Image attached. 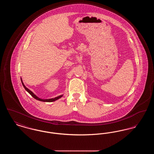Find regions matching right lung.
<instances>
[{
  "label": "right lung",
  "instance_id": "1",
  "mask_svg": "<svg viewBox=\"0 0 154 154\" xmlns=\"http://www.w3.org/2000/svg\"><path fill=\"white\" fill-rule=\"evenodd\" d=\"M21 82H22V85H23V87H24V88L25 89V90L30 95L32 96L33 97H34L35 99L37 100L42 101V102H54V101L58 100L59 99H60V98L63 96V95H60L59 96H57V97H55V98L48 99H40V98L38 97L36 95H35V94H34L30 90H29L28 88H26V87L25 86L23 82H22V79H21Z\"/></svg>",
  "mask_w": 154,
  "mask_h": 154
}]
</instances>
